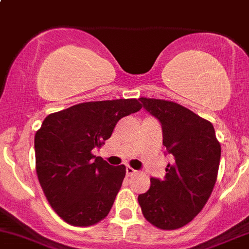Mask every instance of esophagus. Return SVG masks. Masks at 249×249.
I'll return each instance as SVG.
<instances>
[{"mask_svg":"<svg viewBox=\"0 0 249 249\" xmlns=\"http://www.w3.org/2000/svg\"><path fill=\"white\" fill-rule=\"evenodd\" d=\"M135 173H137V170H134V169L130 168V166H127V168H125V174H127V176H133Z\"/></svg>","mask_w":249,"mask_h":249,"instance_id":"34e87169","label":"esophagus"}]
</instances>
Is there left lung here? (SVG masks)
Masks as SVG:
<instances>
[{"label": "left lung", "mask_w": 249, "mask_h": 249, "mask_svg": "<svg viewBox=\"0 0 249 249\" xmlns=\"http://www.w3.org/2000/svg\"><path fill=\"white\" fill-rule=\"evenodd\" d=\"M142 107L160 121L163 145L174 160L163 180L151 178L138 196L143 217L155 227L174 230L188 224L205 206L218 174L220 145L211 122L178 103L139 98Z\"/></svg>", "instance_id": "1"}]
</instances>
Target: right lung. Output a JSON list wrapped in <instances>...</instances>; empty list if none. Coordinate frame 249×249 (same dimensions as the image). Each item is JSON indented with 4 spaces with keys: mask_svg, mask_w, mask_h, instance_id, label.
Returning a JSON list of instances; mask_svg holds the SVG:
<instances>
[{
    "mask_svg": "<svg viewBox=\"0 0 249 249\" xmlns=\"http://www.w3.org/2000/svg\"><path fill=\"white\" fill-rule=\"evenodd\" d=\"M137 99L87 102L50 114L35 135L36 171L56 213L68 224L89 227L106 218L125 176L92 155L122 117L139 111Z\"/></svg>",
    "mask_w": 249,
    "mask_h": 249,
    "instance_id": "right-lung-1",
    "label": "right lung"
}]
</instances>
